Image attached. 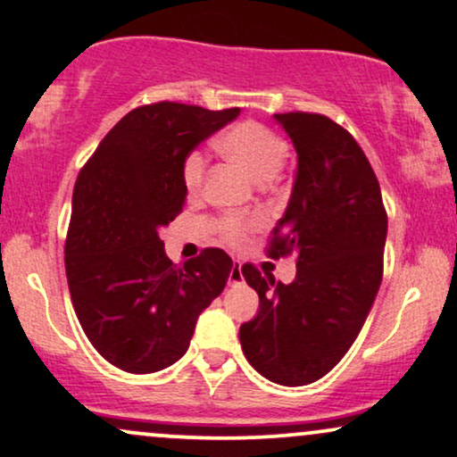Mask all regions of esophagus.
Masks as SVG:
<instances>
[{
  "label": "esophagus",
  "mask_w": 457,
  "mask_h": 457,
  "mask_svg": "<svg viewBox=\"0 0 457 457\" xmlns=\"http://www.w3.org/2000/svg\"><path fill=\"white\" fill-rule=\"evenodd\" d=\"M229 285H238V282L245 280V276H242V270H240V263H234L232 271H229Z\"/></svg>",
  "instance_id": "34e87169"
}]
</instances>
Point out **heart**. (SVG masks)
Here are the masks:
<instances>
[{"instance_id":"1","label":"heart","mask_w":457,"mask_h":457,"mask_svg":"<svg viewBox=\"0 0 457 457\" xmlns=\"http://www.w3.org/2000/svg\"><path fill=\"white\" fill-rule=\"evenodd\" d=\"M217 149L229 162L240 166L257 183H268L278 175L288 158L287 138L268 124L246 120L232 126L217 138ZM206 160L198 152L186 155L181 164V181L189 195H198L204 186ZM262 223L259 217H221L217 221V232L229 245H238L251 229Z\"/></svg>"}]
</instances>
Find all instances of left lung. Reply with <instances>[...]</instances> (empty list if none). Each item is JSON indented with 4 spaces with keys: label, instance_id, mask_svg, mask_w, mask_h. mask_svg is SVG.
<instances>
[{
    "label": "left lung",
    "instance_id": "8db88e82",
    "mask_svg": "<svg viewBox=\"0 0 457 457\" xmlns=\"http://www.w3.org/2000/svg\"><path fill=\"white\" fill-rule=\"evenodd\" d=\"M274 118L297 149V177L268 255L295 253L297 274L285 285L242 265L259 312L240 327V344L270 382L305 386L342 361L365 325L382 285L388 215L378 177L344 126L308 112Z\"/></svg>",
    "mask_w": 457,
    "mask_h": 457
}]
</instances>
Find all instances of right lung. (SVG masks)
<instances>
[{
  "label": "right lung",
  "instance_id": "obj_1",
  "mask_svg": "<svg viewBox=\"0 0 457 457\" xmlns=\"http://www.w3.org/2000/svg\"><path fill=\"white\" fill-rule=\"evenodd\" d=\"M238 113L141 105L79 170L65 240L69 293L86 337L126 373L162 371L186 354L200 312L229 278L234 263L221 248L175 265L158 229L186 206V155Z\"/></svg>",
  "mask_w": 457,
  "mask_h": 457
}]
</instances>
